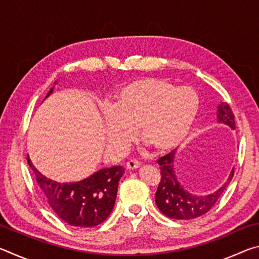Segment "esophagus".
Returning <instances> with one entry per match:
<instances>
[{
    "mask_svg": "<svg viewBox=\"0 0 259 259\" xmlns=\"http://www.w3.org/2000/svg\"><path fill=\"white\" fill-rule=\"evenodd\" d=\"M139 165H140V163H139L138 161H136V160H130V161L126 162V164H125L126 169H128V170L137 169V168H139Z\"/></svg>",
    "mask_w": 259,
    "mask_h": 259,
    "instance_id": "obj_1",
    "label": "esophagus"
}]
</instances>
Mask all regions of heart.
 <instances>
[{"label": "heart", "instance_id": "b5f03b06", "mask_svg": "<svg viewBox=\"0 0 259 259\" xmlns=\"http://www.w3.org/2000/svg\"><path fill=\"white\" fill-rule=\"evenodd\" d=\"M198 94L163 78L147 77L122 85L112 107L104 113L109 145L126 148L137 128L138 137L156 152L165 153L186 139L199 112Z\"/></svg>", "mask_w": 259, "mask_h": 259}]
</instances>
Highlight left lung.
I'll return each instance as SVG.
<instances>
[{
  "instance_id": "1",
  "label": "left lung",
  "mask_w": 259,
  "mask_h": 259,
  "mask_svg": "<svg viewBox=\"0 0 259 259\" xmlns=\"http://www.w3.org/2000/svg\"><path fill=\"white\" fill-rule=\"evenodd\" d=\"M217 121L229 125L232 130L235 129L234 114L229 104L222 103L218 105ZM175 154L176 153L172 151L157 160L161 169V181L156 190L155 203L160 211L169 218L185 221L198 218L207 213L221 198L233 178L234 169H232L227 181L217 191L205 195L192 194L181 185L177 179L174 165Z\"/></svg>"
}]
</instances>
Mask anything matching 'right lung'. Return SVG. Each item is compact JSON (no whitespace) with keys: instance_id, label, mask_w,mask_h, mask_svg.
<instances>
[{"instance_id":"1","label":"right lung","mask_w":259,"mask_h":259,"mask_svg":"<svg viewBox=\"0 0 259 259\" xmlns=\"http://www.w3.org/2000/svg\"><path fill=\"white\" fill-rule=\"evenodd\" d=\"M52 93L54 88L46 98ZM27 162L51 209L67 224L75 227H94L103 223L112 212L117 186L124 174L121 165L100 169L80 182L58 183L43 176L28 156Z\"/></svg>"}]
</instances>
